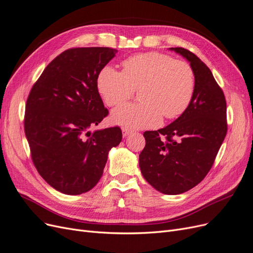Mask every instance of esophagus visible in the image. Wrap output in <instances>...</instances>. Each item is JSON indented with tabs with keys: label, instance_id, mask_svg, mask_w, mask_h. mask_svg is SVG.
Listing matches in <instances>:
<instances>
[{
	"label": "esophagus",
	"instance_id": "34e87169",
	"mask_svg": "<svg viewBox=\"0 0 253 253\" xmlns=\"http://www.w3.org/2000/svg\"><path fill=\"white\" fill-rule=\"evenodd\" d=\"M129 133H131V131H129V129H127L126 127L122 128V136H124V137H126L127 135H129Z\"/></svg>",
	"mask_w": 253,
	"mask_h": 253
}]
</instances>
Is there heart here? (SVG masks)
<instances>
[{"label":"heart","mask_w":253,"mask_h":253,"mask_svg":"<svg viewBox=\"0 0 253 253\" xmlns=\"http://www.w3.org/2000/svg\"><path fill=\"white\" fill-rule=\"evenodd\" d=\"M124 71L104 66L97 87L109 106L118 105L139 89L141 103L125 104L112 112L113 124L129 128L157 126L162 117L174 119L185 112L195 90L193 68L185 61L159 52H145L122 62Z\"/></svg>","instance_id":"1"}]
</instances>
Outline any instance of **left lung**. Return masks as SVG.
Masks as SVG:
<instances>
[{"label": "left lung", "mask_w": 253, "mask_h": 253, "mask_svg": "<svg viewBox=\"0 0 253 253\" xmlns=\"http://www.w3.org/2000/svg\"><path fill=\"white\" fill-rule=\"evenodd\" d=\"M171 50L187 59L195 75V90L188 109L171 125L143 133L139 155L144 179L159 192L181 194L208 174L227 134V105L223 90L209 67L182 47ZM165 136L166 141L160 140Z\"/></svg>", "instance_id": "8db88e82"}]
</instances>
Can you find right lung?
Wrapping results in <instances>:
<instances>
[{"instance_id": "1", "label": "right lung", "mask_w": 253, "mask_h": 253, "mask_svg": "<svg viewBox=\"0 0 253 253\" xmlns=\"http://www.w3.org/2000/svg\"><path fill=\"white\" fill-rule=\"evenodd\" d=\"M110 47L70 48L45 67L26 102L24 129L38 172L61 193L93 189L109 151L122 139L120 127L97 129L108 116L98 75L116 55Z\"/></svg>"}]
</instances>
